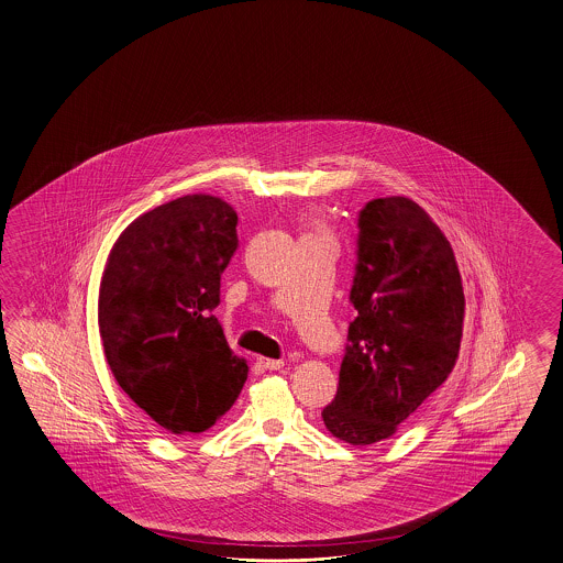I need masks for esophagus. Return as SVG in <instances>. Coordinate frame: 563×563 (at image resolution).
Segmentation results:
<instances>
[{"label":"esophagus","mask_w":563,"mask_h":563,"mask_svg":"<svg viewBox=\"0 0 563 563\" xmlns=\"http://www.w3.org/2000/svg\"><path fill=\"white\" fill-rule=\"evenodd\" d=\"M258 364L266 371H280L285 366L283 360H273V357H258Z\"/></svg>","instance_id":"1"}]
</instances>
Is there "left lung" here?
<instances>
[{"mask_svg":"<svg viewBox=\"0 0 563 563\" xmlns=\"http://www.w3.org/2000/svg\"><path fill=\"white\" fill-rule=\"evenodd\" d=\"M350 323L338 395L321 411L333 438H390L455 366L464 288L448 238L407 197L372 199L357 213Z\"/></svg>","mask_w":563,"mask_h":563,"instance_id":"left-lung-1","label":"left lung"}]
</instances>
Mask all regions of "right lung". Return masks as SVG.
<instances>
[{"mask_svg": "<svg viewBox=\"0 0 563 563\" xmlns=\"http://www.w3.org/2000/svg\"><path fill=\"white\" fill-rule=\"evenodd\" d=\"M235 225L225 201L185 195L132 221L103 271L99 333L111 374L175 435L216 426L246 383V360L213 316Z\"/></svg>", "mask_w": 563, "mask_h": 563, "instance_id": "1", "label": "right lung"}]
</instances>
